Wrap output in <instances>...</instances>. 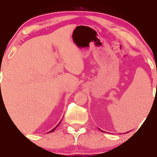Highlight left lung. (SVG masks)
<instances>
[{
    "instance_id": "obj_1",
    "label": "left lung",
    "mask_w": 157,
    "mask_h": 157,
    "mask_svg": "<svg viewBox=\"0 0 157 157\" xmlns=\"http://www.w3.org/2000/svg\"><path fill=\"white\" fill-rule=\"evenodd\" d=\"M127 133H128V132H127Z\"/></svg>"
}]
</instances>
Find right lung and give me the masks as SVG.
I'll return each instance as SVG.
<instances>
[{
    "label": "right lung",
    "mask_w": 157,
    "mask_h": 157,
    "mask_svg": "<svg viewBox=\"0 0 157 157\" xmlns=\"http://www.w3.org/2000/svg\"><path fill=\"white\" fill-rule=\"evenodd\" d=\"M60 122H61V121H60ZM60 123H58V125H57V126H56V128H53V129H52V130H51V131H50V132H49V133H50V132H52V131H55V130H56V128H57V127H58V125H59V124H60Z\"/></svg>",
    "instance_id": "1"
}]
</instances>
